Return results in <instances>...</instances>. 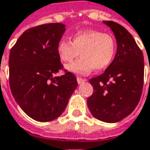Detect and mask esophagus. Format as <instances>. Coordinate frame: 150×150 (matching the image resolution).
<instances>
[{"mask_svg": "<svg viewBox=\"0 0 150 150\" xmlns=\"http://www.w3.org/2000/svg\"><path fill=\"white\" fill-rule=\"evenodd\" d=\"M84 81H86L85 79H82V78H81V77H77V82H78V84H81V83L84 82Z\"/></svg>", "mask_w": 150, "mask_h": 150, "instance_id": "1", "label": "esophagus"}]
</instances>
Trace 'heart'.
<instances>
[{
  "label": "heart",
  "mask_w": 150,
  "mask_h": 150,
  "mask_svg": "<svg viewBox=\"0 0 150 150\" xmlns=\"http://www.w3.org/2000/svg\"><path fill=\"white\" fill-rule=\"evenodd\" d=\"M116 51L115 38L98 30L80 31L72 36L71 42L62 39L57 46V53L63 62H71L80 52L81 57L65 67L79 75H87L93 69L96 71L106 69L113 61Z\"/></svg>",
  "instance_id": "heart-1"
}]
</instances>
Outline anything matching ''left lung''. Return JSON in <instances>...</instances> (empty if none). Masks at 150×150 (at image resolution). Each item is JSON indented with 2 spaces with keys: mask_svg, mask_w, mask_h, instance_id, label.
Returning a JSON list of instances; mask_svg holds the SVG:
<instances>
[{
  "mask_svg": "<svg viewBox=\"0 0 150 150\" xmlns=\"http://www.w3.org/2000/svg\"><path fill=\"white\" fill-rule=\"evenodd\" d=\"M115 36L117 52L102 75L89 81L93 93L88 99L92 115L105 123H116L129 115L140 100L144 60L132 35L121 25L103 21Z\"/></svg>",
  "mask_w": 150,
  "mask_h": 150,
  "instance_id": "1",
  "label": "left lung"
}]
</instances>
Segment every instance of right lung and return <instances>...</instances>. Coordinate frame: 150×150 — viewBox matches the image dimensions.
Listing matches in <instances>:
<instances>
[{"instance_id":"obj_1","label":"right lung","mask_w":150,"mask_h":150,"mask_svg":"<svg viewBox=\"0 0 150 150\" xmlns=\"http://www.w3.org/2000/svg\"><path fill=\"white\" fill-rule=\"evenodd\" d=\"M65 27L62 23H50L30 28L10 50L12 94L25 113L36 121L58 117L77 88V80L70 72L55 76L62 68L57 46Z\"/></svg>"}]
</instances>
